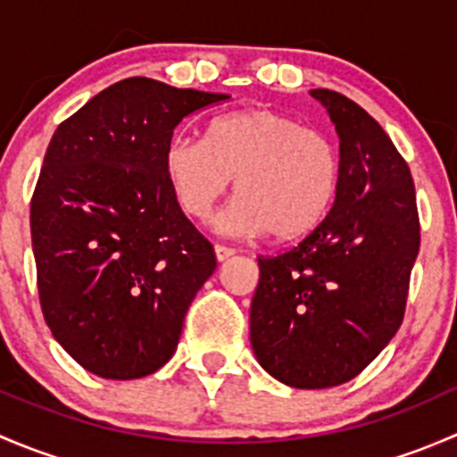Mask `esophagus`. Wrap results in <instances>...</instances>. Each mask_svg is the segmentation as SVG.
Masks as SVG:
<instances>
[{
    "label": "esophagus",
    "mask_w": 457,
    "mask_h": 457,
    "mask_svg": "<svg viewBox=\"0 0 457 457\" xmlns=\"http://www.w3.org/2000/svg\"><path fill=\"white\" fill-rule=\"evenodd\" d=\"M214 254H216V261L223 262L228 261V258H232L237 252L232 250V247H225V245H214Z\"/></svg>",
    "instance_id": "34e87169"
}]
</instances>
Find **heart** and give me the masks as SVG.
Listing matches in <instances>:
<instances>
[{
	"mask_svg": "<svg viewBox=\"0 0 457 457\" xmlns=\"http://www.w3.org/2000/svg\"><path fill=\"white\" fill-rule=\"evenodd\" d=\"M163 172L177 205L190 219H207L234 179V196L216 229L228 237L287 241L314 229L343 177L331 137L267 108L216 117L205 141L174 137L163 152Z\"/></svg>",
	"mask_w": 457,
	"mask_h": 457,
	"instance_id": "heart-1",
	"label": "heart"
}]
</instances>
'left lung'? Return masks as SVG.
<instances>
[{"mask_svg": "<svg viewBox=\"0 0 457 457\" xmlns=\"http://www.w3.org/2000/svg\"><path fill=\"white\" fill-rule=\"evenodd\" d=\"M340 139L338 195L296 247L258 258L250 340L270 376L296 389L343 385L403 322L420 250L407 161L380 123L345 95L312 90Z\"/></svg>", "mask_w": 457, "mask_h": 457, "instance_id": "left-lung-1", "label": "left lung"}]
</instances>
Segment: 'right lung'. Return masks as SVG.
Returning a JSON list of instances; mask_svg holds the SVG:
<instances>
[{
	"instance_id": "obj_1",
	"label": "right lung",
	"mask_w": 457,
	"mask_h": 457,
	"mask_svg": "<svg viewBox=\"0 0 457 457\" xmlns=\"http://www.w3.org/2000/svg\"><path fill=\"white\" fill-rule=\"evenodd\" d=\"M228 95L130 77L54 130L30 201L37 287L54 340L95 376L132 380L172 358L214 247L174 201V128Z\"/></svg>"
}]
</instances>
